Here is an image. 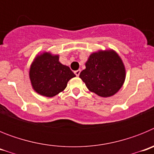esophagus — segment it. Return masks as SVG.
Returning <instances> with one entry per match:
<instances>
[{
    "label": "esophagus",
    "mask_w": 154,
    "mask_h": 154,
    "mask_svg": "<svg viewBox=\"0 0 154 154\" xmlns=\"http://www.w3.org/2000/svg\"><path fill=\"white\" fill-rule=\"evenodd\" d=\"M80 72H81V70H80V69H79V70L75 71V74L76 76H79V75Z\"/></svg>",
    "instance_id": "obj_1"
}]
</instances>
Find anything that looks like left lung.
<instances>
[{
    "instance_id": "8db88e82",
    "label": "left lung",
    "mask_w": 154,
    "mask_h": 154,
    "mask_svg": "<svg viewBox=\"0 0 154 154\" xmlns=\"http://www.w3.org/2000/svg\"><path fill=\"white\" fill-rule=\"evenodd\" d=\"M79 78L89 91L102 97H109L123 86L126 69L115 51H99L89 55L85 69L82 71Z\"/></svg>"
}]
</instances>
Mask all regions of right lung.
Here are the masks:
<instances>
[{
    "label": "right lung",
    "instance_id": "1",
    "mask_svg": "<svg viewBox=\"0 0 154 154\" xmlns=\"http://www.w3.org/2000/svg\"><path fill=\"white\" fill-rule=\"evenodd\" d=\"M75 75L59 62V56L49 52L37 55L31 63L29 77L34 90L42 96L53 97L62 92Z\"/></svg>",
    "mask_w": 154,
    "mask_h": 154
}]
</instances>
